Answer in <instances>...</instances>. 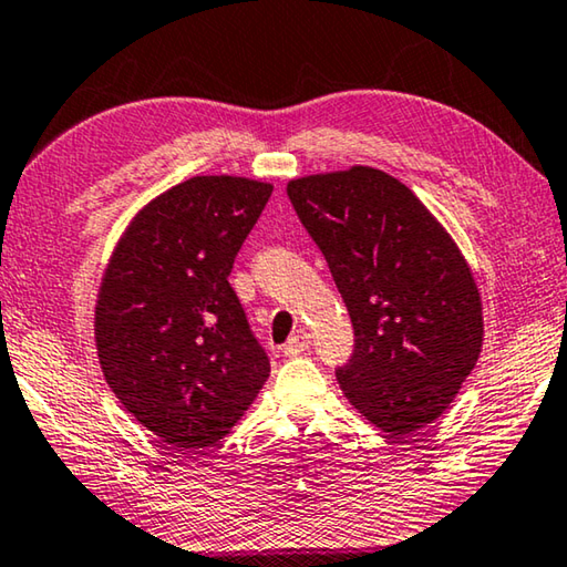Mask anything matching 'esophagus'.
<instances>
[{
  "instance_id": "obj_1",
  "label": "esophagus",
  "mask_w": 567,
  "mask_h": 567,
  "mask_svg": "<svg viewBox=\"0 0 567 567\" xmlns=\"http://www.w3.org/2000/svg\"><path fill=\"white\" fill-rule=\"evenodd\" d=\"M309 347H311V337L307 332H299V334H293L289 342L284 344V352L289 354V357H293V354H301L303 350H309Z\"/></svg>"
}]
</instances>
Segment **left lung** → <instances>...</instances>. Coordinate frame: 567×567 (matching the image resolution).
I'll return each mask as SVG.
<instances>
[{
    "mask_svg": "<svg viewBox=\"0 0 567 567\" xmlns=\"http://www.w3.org/2000/svg\"><path fill=\"white\" fill-rule=\"evenodd\" d=\"M354 327L337 368L350 403L390 435L446 411L482 352L474 276L456 243L395 177L352 167L286 187Z\"/></svg>",
    "mask_w": 567,
    "mask_h": 567,
    "instance_id": "8db88e82",
    "label": "left lung"
}]
</instances>
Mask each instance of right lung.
Returning <instances> with one entry per match:
<instances>
[{
  "mask_svg": "<svg viewBox=\"0 0 567 567\" xmlns=\"http://www.w3.org/2000/svg\"><path fill=\"white\" fill-rule=\"evenodd\" d=\"M274 187L193 177L134 217L103 276L95 344L109 388L179 451L220 441L271 372L230 286Z\"/></svg>",
  "mask_w": 567,
  "mask_h": 567,
  "instance_id": "1",
  "label": "right lung"
}]
</instances>
